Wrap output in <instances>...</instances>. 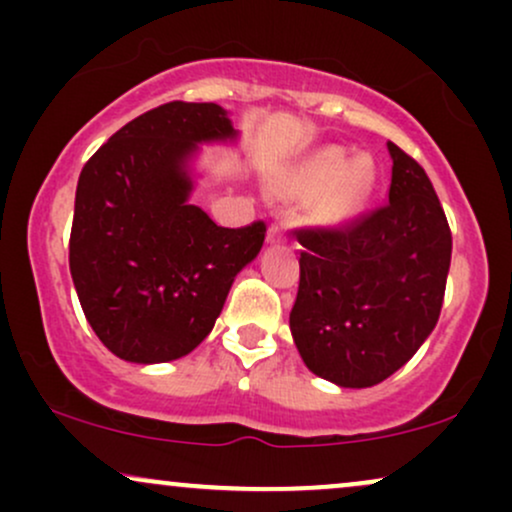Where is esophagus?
I'll use <instances>...</instances> for the list:
<instances>
[{"label": "esophagus", "mask_w": 512, "mask_h": 512, "mask_svg": "<svg viewBox=\"0 0 512 512\" xmlns=\"http://www.w3.org/2000/svg\"><path fill=\"white\" fill-rule=\"evenodd\" d=\"M284 228L281 226H269L267 231V243L269 245H276V243H284Z\"/></svg>", "instance_id": "34e87169"}]
</instances>
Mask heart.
<instances>
[{
  "label": "heart",
  "instance_id": "b5f03b06",
  "mask_svg": "<svg viewBox=\"0 0 512 512\" xmlns=\"http://www.w3.org/2000/svg\"><path fill=\"white\" fill-rule=\"evenodd\" d=\"M375 185V170L368 158H351L339 146L315 151L301 166L274 182L281 197H313L330 190L322 199L320 211L327 219H342L366 202Z\"/></svg>",
  "mask_w": 512,
  "mask_h": 512
}]
</instances>
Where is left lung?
Wrapping results in <instances>:
<instances>
[{
	"instance_id": "1",
	"label": "left lung",
	"mask_w": 512,
	"mask_h": 512,
	"mask_svg": "<svg viewBox=\"0 0 512 512\" xmlns=\"http://www.w3.org/2000/svg\"><path fill=\"white\" fill-rule=\"evenodd\" d=\"M390 202L344 231H301L289 325L310 373L339 387L390 378L436 327L452 236L426 170L387 142Z\"/></svg>"
}]
</instances>
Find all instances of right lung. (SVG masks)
<instances>
[{"label": "right lung", "instance_id": "add662e5", "mask_svg": "<svg viewBox=\"0 0 512 512\" xmlns=\"http://www.w3.org/2000/svg\"><path fill=\"white\" fill-rule=\"evenodd\" d=\"M216 103L173 101L117 129L76 185L69 272L88 325L117 358L168 363L214 330L264 223L221 228L192 204L202 146H236Z\"/></svg>", "mask_w": 512, "mask_h": 512}]
</instances>
